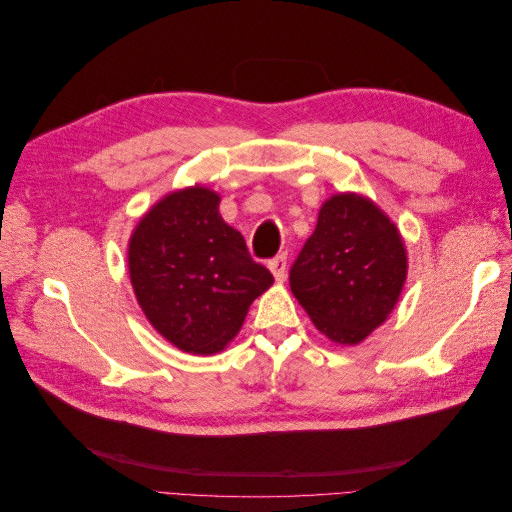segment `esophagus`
<instances>
[{
	"mask_svg": "<svg viewBox=\"0 0 512 512\" xmlns=\"http://www.w3.org/2000/svg\"><path fill=\"white\" fill-rule=\"evenodd\" d=\"M286 267H288V256H286V254L275 256V258L269 262V269H271V273H273V277H275V282H284Z\"/></svg>",
	"mask_w": 512,
	"mask_h": 512,
	"instance_id": "obj_1",
	"label": "esophagus"
}]
</instances>
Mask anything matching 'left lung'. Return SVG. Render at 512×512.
Returning a JSON list of instances; mask_svg holds the SVG:
<instances>
[{
    "mask_svg": "<svg viewBox=\"0 0 512 512\" xmlns=\"http://www.w3.org/2000/svg\"><path fill=\"white\" fill-rule=\"evenodd\" d=\"M408 277V252L395 222L374 200L339 192L290 269V288L316 329L356 346L391 316Z\"/></svg>",
    "mask_w": 512,
    "mask_h": 512,
    "instance_id": "obj_1",
    "label": "left lung"
}]
</instances>
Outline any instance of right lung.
Wrapping results in <instances>:
<instances>
[{
  "label": "right lung",
  "mask_w": 512,
  "mask_h": 512,
  "mask_svg": "<svg viewBox=\"0 0 512 512\" xmlns=\"http://www.w3.org/2000/svg\"><path fill=\"white\" fill-rule=\"evenodd\" d=\"M207 185L173 190L138 220L128 241L130 282L145 318L190 354L222 352L273 275L252 260Z\"/></svg>",
  "instance_id": "right-lung-1"
}]
</instances>
